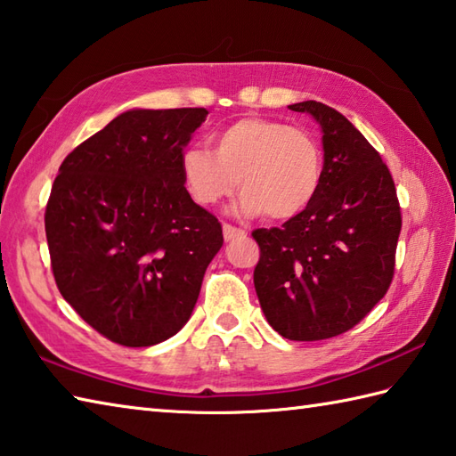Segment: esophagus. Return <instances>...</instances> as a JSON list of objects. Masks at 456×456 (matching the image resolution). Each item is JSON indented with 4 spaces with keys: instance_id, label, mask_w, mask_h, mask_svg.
Masks as SVG:
<instances>
[{
    "instance_id": "obj_1",
    "label": "esophagus",
    "mask_w": 456,
    "mask_h": 456,
    "mask_svg": "<svg viewBox=\"0 0 456 456\" xmlns=\"http://www.w3.org/2000/svg\"><path fill=\"white\" fill-rule=\"evenodd\" d=\"M247 233L243 229H237V227H233V225H223V237H225V240H235V239H240V237H245Z\"/></svg>"
}]
</instances>
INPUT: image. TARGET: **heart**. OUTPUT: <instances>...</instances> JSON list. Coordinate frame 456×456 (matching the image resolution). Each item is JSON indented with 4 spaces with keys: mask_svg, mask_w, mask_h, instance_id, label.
I'll return each instance as SVG.
<instances>
[{
    "mask_svg": "<svg viewBox=\"0 0 456 456\" xmlns=\"http://www.w3.org/2000/svg\"><path fill=\"white\" fill-rule=\"evenodd\" d=\"M187 193L203 208L239 190L245 217L290 219L316 198L322 182V150L310 132L245 116L211 136V151L190 146L180 156Z\"/></svg>",
    "mask_w": 456,
    "mask_h": 456,
    "instance_id": "1",
    "label": "heart"
}]
</instances>
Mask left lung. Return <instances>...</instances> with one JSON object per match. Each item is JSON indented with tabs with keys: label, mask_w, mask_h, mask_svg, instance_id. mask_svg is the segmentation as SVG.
<instances>
[{
	"label": "left lung",
	"mask_w": 456,
	"mask_h": 456,
	"mask_svg": "<svg viewBox=\"0 0 456 456\" xmlns=\"http://www.w3.org/2000/svg\"><path fill=\"white\" fill-rule=\"evenodd\" d=\"M322 132L316 198L297 217L256 229L255 290L269 324L294 342L344 334L386 297L394 279L401 211L394 177L363 134L330 106L305 101Z\"/></svg>",
	"instance_id": "1"
}]
</instances>
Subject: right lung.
Wrapping results in <instances>:
<instances>
[{
	"label": "right lung",
	"instance_id": "right-lung-1",
	"mask_svg": "<svg viewBox=\"0 0 456 456\" xmlns=\"http://www.w3.org/2000/svg\"><path fill=\"white\" fill-rule=\"evenodd\" d=\"M205 109H132L65 158L45 211L55 282L109 340L146 347L180 332L223 247L187 193L180 156Z\"/></svg>",
	"mask_w": 456,
	"mask_h": 456
}]
</instances>
